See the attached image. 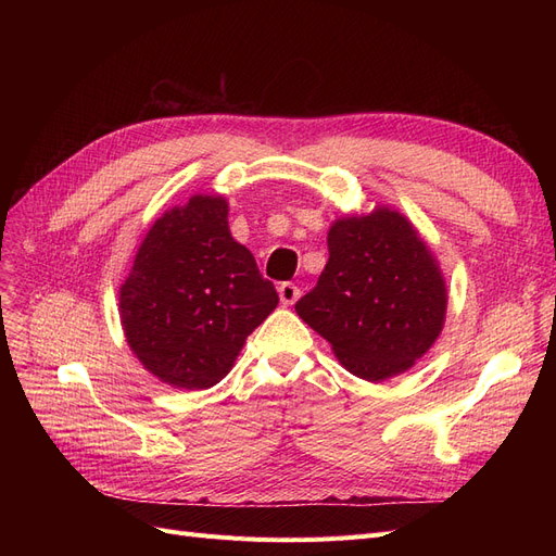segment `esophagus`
<instances>
[{
	"instance_id": "esophagus-1",
	"label": "esophagus",
	"mask_w": 556,
	"mask_h": 556,
	"mask_svg": "<svg viewBox=\"0 0 556 556\" xmlns=\"http://www.w3.org/2000/svg\"><path fill=\"white\" fill-rule=\"evenodd\" d=\"M278 294H280V301L285 306H292L294 301L301 296V290L296 288L294 282H282L280 288H278Z\"/></svg>"
}]
</instances>
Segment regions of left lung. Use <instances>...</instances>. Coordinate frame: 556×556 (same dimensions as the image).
Masks as SVG:
<instances>
[{"label":"left lung","mask_w":556,"mask_h":556,"mask_svg":"<svg viewBox=\"0 0 556 556\" xmlns=\"http://www.w3.org/2000/svg\"><path fill=\"white\" fill-rule=\"evenodd\" d=\"M329 262L296 301L352 376L394 378L439 339L447 311L441 266L406 215L376 206L329 229Z\"/></svg>","instance_id":"8db88e82"}]
</instances>
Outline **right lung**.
<instances>
[{
    "mask_svg": "<svg viewBox=\"0 0 556 556\" xmlns=\"http://www.w3.org/2000/svg\"><path fill=\"white\" fill-rule=\"evenodd\" d=\"M227 199L194 194L157 217L121 285L125 339L143 368L180 390H208L278 306L271 280L233 241Z\"/></svg>",
    "mask_w": 556,
    "mask_h": 556,
    "instance_id": "1",
    "label": "right lung"
}]
</instances>
